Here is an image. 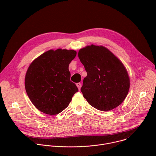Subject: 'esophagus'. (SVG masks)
Masks as SVG:
<instances>
[{
    "label": "esophagus",
    "mask_w": 156,
    "mask_h": 156,
    "mask_svg": "<svg viewBox=\"0 0 156 156\" xmlns=\"http://www.w3.org/2000/svg\"><path fill=\"white\" fill-rule=\"evenodd\" d=\"M76 86H77V87H78V90H80V88H81V83H76Z\"/></svg>",
    "instance_id": "obj_1"
}]
</instances>
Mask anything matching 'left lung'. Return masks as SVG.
I'll use <instances>...</instances> for the list:
<instances>
[{
    "instance_id": "1",
    "label": "left lung",
    "mask_w": 156,
    "mask_h": 156,
    "mask_svg": "<svg viewBox=\"0 0 156 156\" xmlns=\"http://www.w3.org/2000/svg\"><path fill=\"white\" fill-rule=\"evenodd\" d=\"M78 57L87 72L81 91L94 108L111 111L124 101L129 89V77L124 64L102 45L81 48Z\"/></svg>"
}]
</instances>
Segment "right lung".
Returning <instances> with one entry per match:
<instances>
[{
	"label": "right lung",
	"instance_id": "right-lung-1",
	"mask_svg": "<svg viewBox=\"0 0 156 156\" xmlns=\"http://www.w3.org/2000/svg\"><path fill=\"white\" fill-rule=\"evenodd\" d=\"M76 55L74 50L51 49L29 66L24 85L29 99L40 111L49 115L60 113L78 91L70 81L69 71V64Z\"/></svg>",
	"mask_w": 156,
	"mask_h": 156
}]
</instances>
